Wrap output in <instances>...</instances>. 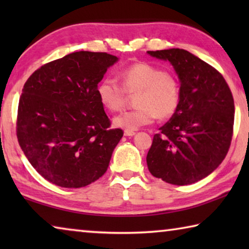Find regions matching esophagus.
Masks as SVG:
<instances>
[{
  "instance_id": "34e87169",
  "label": "esophagus",
  "mask_w": 249,
  "mask_h": 249,
  "mask_svg": "<svg viewBox=\"0 0 249 249\" xmlns=\"http://www.w3.org/2000/svg\"><path fill=\"white\" fill-rule=\"evenodd\" d=\"M135 134H136V133H135L134 130H125V132H124L125 136H134Z\"/></svg>"
}]
</instances>
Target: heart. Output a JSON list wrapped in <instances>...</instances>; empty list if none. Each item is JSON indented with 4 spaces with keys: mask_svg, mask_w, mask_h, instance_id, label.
Segmentation results:
<instances>
[{
    "mask_svg": "<svg viewBox=\"0 0 249 249\" xmlns=\"http://www.w3.org/2000/svg\"><path fill=\"white\" fill-rule=\"evenodd\" d=\"M121 82L105 78L96 88L101 104L111 112L123 108L126 93L137 94L136 109L114 117L116 127L135 130L158 119L166 120L175 114L181 99L180 82L177 75L148 62H136L121 72Z\"/></svg>",
    "mask_w": 249,
    "mask_h": 249,
    "instance_id": "1",
    "label": "heart"
}]
</instances>
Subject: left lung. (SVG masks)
I'll return each instance as SVG.
<instances>
[{
	"instance_id": "obj_1",
	"label": "left lung",
	"mask_w": 249,
	"mask_h": 249,
	"mask_svg": "<svg viewBox=\"0 0 249 249\" xmlns=\"http://www.w3.org/2000/svg\"><path fill=\"white\" fill-rule=\"evenodd\" d=\"M148 53L174 66L180 79L181 99L175 114L154 135L147 166L151 175L168 183L197 182L221 165L230 149L233 94L215 68L187 50Z\"/></svg>"
}]
</instances>
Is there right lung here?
I'll return each mask as SVG.
<instances>
[{
	"label": "right lung",
	"mask_w": 249,
	"mask_h": 249,
	"mask_svg": "<svg viewBox=\"0 0 249 249\" xmlns=\"http://www.w3.org/2000/svg\"><path fill=\"white\" fill-rule=\"evenodd\" d=\"M116 61L107 53H72L25 82L16 136L31 165L53 184L82 188L107 170L124 133L111 128L96 88Z\"/></svg>",
	"instance_id": "add662e5"
}]
</instances>
